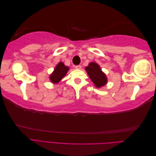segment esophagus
<instances>
[{
  "instance_id": "34e87169",
  "label": "esophagus",
  "mask_w": 156,
  "mask_h": 156,
  "mask_svg": "<svg viewBox=\"0 0 156 156\" xmlns=\"http://www.w3.org/2000/svg\"><path fill=\"white\" fill-rule=\"evenodd\" d=\"M75 69H81V66H80V65H79V66H75Z\"/></svg>"
}]
</instances>
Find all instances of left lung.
Listing matches in <instances>:
<instances>
[{
    "label": "left lung",
    "mask_w": 156,
    "mask_h": 156,
    "mask_svg": "<svg viewBox=\"0 0 156 156\" xmlns=\"http://www.w3.org/2000/svg\"><path fill=\"white\" fill-rule=\"evenodd\" d=\"M85 70L96 88H100L107 83V77L105 73L96 62H90L88 66L85 68Z\"/></svg>",
    "instance_id": "obj_1"
}]
</instances>
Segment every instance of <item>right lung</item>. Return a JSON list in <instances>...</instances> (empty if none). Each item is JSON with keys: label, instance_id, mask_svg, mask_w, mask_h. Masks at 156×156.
<instances>
[{"label": "right lung", "instance_id": "add662e5", "mask_svg": "<svg viewBox=\"0 0 156 156\" xmlns=\"http://www.w3.org/2000/svg\"><path fill=\"white\" fill-rule=\"evenodd\" d=\"M69 68L65 66L64 62H60L56 64L54 71L49 75V79L52 83L58 84L68 73Z\"/></svg>", "mask_w": 156, "mask_h": 156}]
</instances>
